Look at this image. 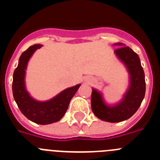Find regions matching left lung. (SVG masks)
Wrapping results in <instances>:
<instances>
[{
    "instance_id": "1",
    "label": "left lung",
    "mask_w": 160,
    "mask_h": 160,
    "mask_svg": "<svg viewBox=\"0 0 160 160\" xmlns=\"http://www.w3.org/2000/svg\"><path fill=\"white\" fill-rule=\"evenodd\" d=\"M115 45L124 46L122 43ZM117 57L122 61L130 74V86L123 98L116 105L107 106L102 94L94 89L91 94V108L95 116L110 122H118L131 118L140 107L145 96L146 82L144 71L138 54L128 46L114 50Z\"/></svg>"
}]
</instances>
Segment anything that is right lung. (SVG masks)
Wrapping results in <instances>:
<instances>
[{
    "mask_svg": "<svg viewBox=\"0 0 160 160\" xmlns=\"http://www.w3.org/2000/svg\"><path fill=\"white\" fill-rule=\"evenodd\" d=\"M42 45H34L22 53L12 79V94L18 108L28 119L35 123L46 125L56 122L64 116L70 102L81 85L70 87L46 102L33 99L25 89V70L29 58Z\"/></svg>",
    "mask_w": 160,
    "mask_h": 160,
    "instance_id": "right-lung-1",
    "label": "right lung"
}]
</instances>
